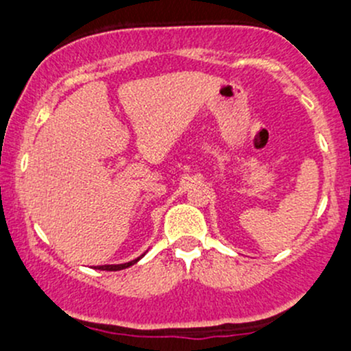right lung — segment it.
<instances>
[{"instance_id": "right-lung-1", "label": "right lung", "mask_w": 351, "mask_h": 351, "mask_svg": "<svg viewBox=\"0 0 351 351\" xmlns=\"http://www.w3.org/2000/svg\"><path fill=\"white\" fill-rule=\"evenodd\" d=\"M146 254V253H144ZM144 254H141L139 258H136V260H130L127 261V263H120V265H100V267H97L98 270H107V271H119V270H123V268H129L132 267L134 263H137V261L141 260V258L144 256Z\"/></svg>"}]
</instances>
